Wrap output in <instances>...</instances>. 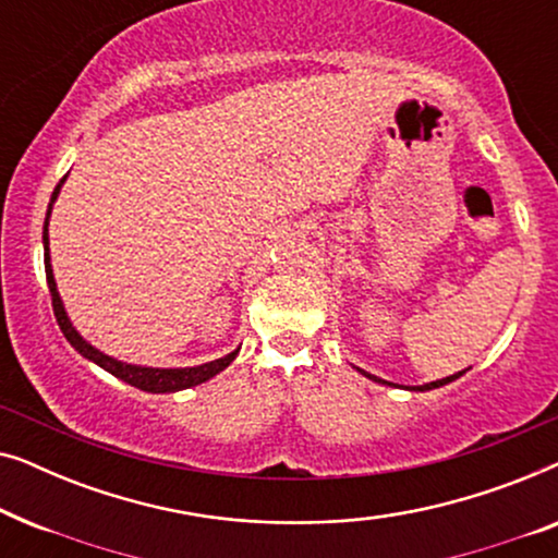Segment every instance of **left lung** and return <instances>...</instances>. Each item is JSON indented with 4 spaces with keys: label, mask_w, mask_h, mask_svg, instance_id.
<instances>
[{
    "label": "left lung",
    "mask_w": 558,
    "mask_h": 558,
    "mask_svg": "<svg viewBox=\"0 0 558 558\" xmlns=\"http://www.w3.org/2000/svg\"><path fill=\"white\" fill-rule=\"evenodd\" d=\"M361 371V368H357ZM365 378H371V380H376V384H386V386H393V384H388V380H384V378H378V376H371V373H365V371H361ZM464 371H460V373H454V376H447V378H439V380H432V384H424V386H407L409 391H432V388H439V386H447V384H452V380H457L462 376Z\"/></svg>",
    "instance_id": "8db88e82"
}]
</instances>
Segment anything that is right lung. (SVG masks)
I'll return each instance as SVG.
<instances>
[{
	"label": "right lung",
	"mask_w": 558,
	"mask_h": 558,
	"mask_svg": "<svg viewBox=\"0 0 558 558\" xmlns=\"http://www.w3.org/2000/svg\"><path fill=\"white\" fill-rule=\"evenodd\" d=\"M65 178H68V174H65ZM65 178L58 182L56 190H52V197H50V205H48V216H45V226H43L45 277H48V289H50V296H52V312H56V319H58L60 330H63V335H65V340L71 342V345L78 350L83 357H88L90 363L101 365V368L109 371L111 376H117L119 380H124V384L140 388V391H147V393H174V391H182V388H193L197 384H205V380H210L213 376H218L220 371H226L228 365L235 361V355H239L241 348H235L233 353L218 357V361H210V363H203V365H193V368H149V365L124 363V361H117V357L101 353V350L90 345V342L83 338L78 330H75L73 323H71V317H68V312L63 307V300H60V294H58L56 277H52L50 239H48V223H50L52 203L58 201L60 187H63Z\"/></svg>",
	"instance_id": "add662e5"
}]
</instances>
